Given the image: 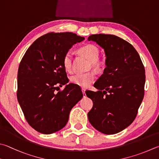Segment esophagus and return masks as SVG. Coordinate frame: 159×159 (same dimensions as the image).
Segmentation results:
<instances>
[{
    "label": "esophagus",
    "instance_id": "34e87169",
    "mask_svg": "<svg viewBox=\"0 0 159 159\" xmlns=\"http://www.w3.org/2000/svg\"><path fill=\"white\" fill-rule=\"evenodd\" d=\"M82 92H83V97H85L86 96V94H85V89H82Z\"/></svg>",
    "mask_w": 159,
    "mask_h": 159
}]
</instances>
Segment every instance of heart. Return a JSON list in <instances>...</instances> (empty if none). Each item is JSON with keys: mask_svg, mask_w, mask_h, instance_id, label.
I'll return each instance as SVG.
<instances>
[{"mask_svg": "<svg viewBox=\"0 0 159 159\" xmlns=\"http://www.w3.org/2000/svg\"><path fill=\"white\" fill-rule=\"evenodd\" d=\"M80 54L87 57L90 60L91 65L93 67H99L100 66V62L99 61V49L97 46L92 44H88L83 46L79 48ZM63 66L67 71H70L72 69V56L70 52H67L65 54L63 59ZM96 75L93 71L88 72L85 74H76L71 76L70 81L73 84H75L82 88H88L92 83L94 81Z\"/></svg>", "mask_w": 159, "mask_h": 159, "instance_id": "1", "label": "heart"}]
</instances>
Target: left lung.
Here are the masks:
<instances>
[{"instance_id":"1","label":"left lung","mask_w":159,"mask_h":159,"mask_svg":"<svg viewBox=\"0 0 159 159\" xmlns=\"http://www.w3.org/2000/svg\"><path fill=\"white\" fill-rule=\"evenodd\" d=\"M104 49L103 74L94 86L99 90L85 94L93 102L88 113L97 131L115 134L134 122L145 93V67L134 47L113 34H92L88 39Z\"/></svg>"}]
</instances>
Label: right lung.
<instances>
[{
    "mask_svg": "<svg viewBox=\"0 0 159 159\" xmlns=\"http://www.w3.org/2000/svg\"><path fill=\"white\" fill-rule=\"evenodd\" d=\"M85 38L73 33H49L28 48L17 75V99L25 120L37 131L51 134L67 125L81 89L70 83L63 66L65 54Z\"/></svg>",
    "mask_w": 159,
    "mask_h": 159,
    "instance_id": "obj_1",
    "label": "right lung"
}]
</instances>
